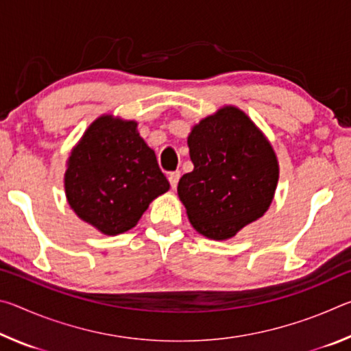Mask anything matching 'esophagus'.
<instances>
[{
    "label": "esophagus",
    "mask_w": 351,
    "mask_h": 351,
    "mask_svg": "<svg viewBox=\"0 0 351 351\" xmlns=\"http://www.w3.org/2000/svg\"><path fill=\"white\" fill-rule=\"evenodd\" d=\"M180 178H181V173H180V171H171V173L169 175V182H170L171 189H176V186H178V181H180Z\"/></svg>",
    "instance_id": "esophagus-1"
}]
</instances>
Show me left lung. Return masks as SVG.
I'll use <instances>...</instances> for the list:
<instances>
[{
	"label": "left lung",
	"mask_w": 351,
	"mask_h": 351,
	"mask_svg": "<svg viewBox=\"0 0 351 351\" xmlns=\"http://www.w3.org/2000/svg\"><path fill=\"white\" fill-rule=\"evenodd\" d=\"M187 145L193 170L178 182V197L197 232L229 240L265 215L280 169L271 142L245 111L221 106L192 127Z\"/></svg>",
	"instance_id": "8db88e82"
}]
</instances>
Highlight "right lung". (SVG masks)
I'll use <instances>...</instances> for the list:
<instances>
[{
    "instance_id": "right-lung-1",
    "label": "right lung",
    "mask_w": 351,
    "mask_h": 351,
    "mask_svg": "<svg viewBox=\"0 0 351 351\" xmlns=\"http://www.w3.org/2000/svg\"><path fill=\"white\" fill-rule=\"evenodd\" d=\"M169 189L156 154L141 138L136 121L99 116L66 161L68 204L104 235L134 228L152 201Z\"/></svg>"
}]
</instances>
